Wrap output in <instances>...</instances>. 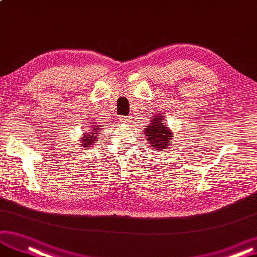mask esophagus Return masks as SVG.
<instances>
[{
	"instance_id": "1",
	"label": "esophagus",
	"mask_w": 257,
	"mask_h": 257,
	"mask_svg": "<svg viewBox=\"0 0 257 257\" xmlns=\"http://www.w3.org/2000/svg\"><path fill=\"white\" fill-rule=\"evenodd\" d=\"M118 119L121 122H129L131 120V117L130 116H120Z\"/></svg>"
}]
</instances>
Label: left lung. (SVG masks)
<instances>
[{
  "instance_id": "obj_1",
  "label": "left lung",
  "mask_w": 257,
  "mask_h": 257,
  "mask_svg": "<svg viewBox=\"0 0 257 257\" xmlns=\"http://www.w3.org/2000/svg\"><path fill=\"white\" fill-rule=\"evenodd\" d=\"M164 116L156 117L154 116L152 122L148 128H145V137L148 139L149 143L152 145V148H155L156 151L164 150L169 148L170 140H171V131L166 127Z\"/></svg>"
}]
</instances>
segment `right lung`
<instances>
[{
	"label": "right lung",
	"mask_w": 257,
	"mask_h": 257,
	"mask_svg": "<svg viewBox=\"0 0 257 257\" xmlns=\"http://www.w3.org/2000/svg\"><path fill=\"white\" fill-rule=\"evenodd\" d=\"M94 127H98L97 124H93ZM98 130V128H93V130H92V133H96V131ZM93 134H90V135H88V134H86V137H84V139H83V144H82V146H88V145H91V143H93V139H96V136H92ZM96 135V134H94ZM93 136L94 138H92V137Z\"/></svg>",
	"instance_id": "1"
}]
</instances>
